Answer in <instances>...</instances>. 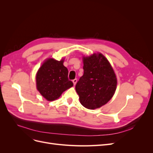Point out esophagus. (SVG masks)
Here are the masks:
<instances>
[{
    "mask_svg": "<svg viewBox=\"0 0 153 153\" xmlns=\"http://www.w3.org/2000/svg\"><path fill=\"white\" fill-rule=\"evenodd\" d=\"M73 84H74V85H76V82H77V79H76V78H75V79L73 80Z\"/></svg>",
    "mask_w": 153,
    "mask_h": 153,
    "instance_id": "34e87169",
    "label": "esophagus"
}]
</instances>
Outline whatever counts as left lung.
I'll return each mask as SVG.
<instances>
[{"label": "left lung", "mask_w": 153, "mask_h": 153, "mask_svg": "<svg viewBox=\"0 0 153 153\" xmlns=\"http://www.w3.org/2000/svg\"><path fill=\"white\" fill-rule=\"evenodd\" d=\"M83 62L84 75L75 86L80 103L88 109L100 108L113 97L116 76L108 60L100 53L83 57Z\"/></svg>", "instance_id": "1"}]
</instances>
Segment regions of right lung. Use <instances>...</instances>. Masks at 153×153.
Returning a JSON list of instances; mask_svg holds the SVG:
<instances>
[{
	"instance_id": "add662e5",
	"label": "right lung",
	"mask_w": 153,
	"mask_h": 153,
	"mask_svg": "<svg viewBox=\"0 0 153 153\" xmlns=\"http://www.w3.org/2000/svg\"><path fill=\"white\" fill-rule=\"evenodd\" d=\"M63 62L64 59L59 61L48 59L37 72V89L48 101L57 100L64 91L73 85L68 79V70Z\"/></svg>"
}]
</instances>
